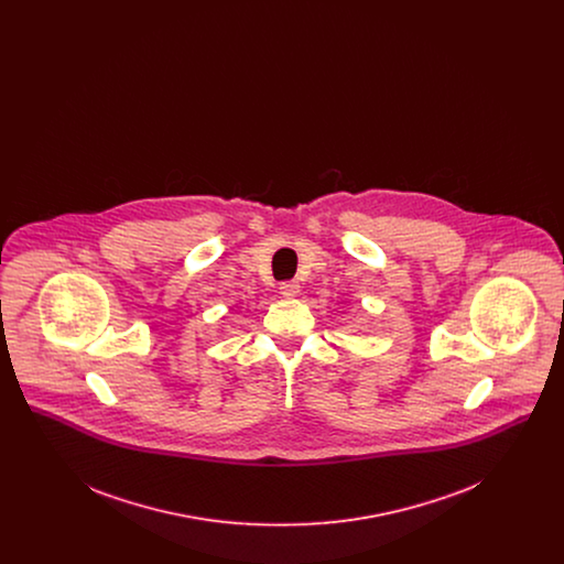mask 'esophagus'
Wrapping results in <instances>:
<instances>
[{
	"label": "esophagus",
	"mask_w": 564,
	"mask_h": 564,
	"mask_svg": "<svg viewBox=\"0 0 564 564\" xmlns=\"http://www.w3.org/2000/svg\"><path fill=\"white\" fill-rule=\"evenodd\" d=\"M279 290H281V294L285 295V297H294V295H297V292H300V283H297L295 279H292V281H283Z\"/></svg>",
	"instance_id": "1"
}]
</instances>
